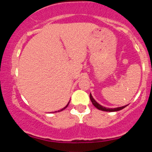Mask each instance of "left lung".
Listing matches in <instances>:
<instances>
[{
	"label": "left lung",
	"mask_w": 152,
	"mask_h": 152,
	"mask_svg": "<svg viewBox=\"0 0 152 152\" xmlns=\"http://www.w3.org/2000/svg\"><path fill=\"white\" fill-rule=\"evenodd\" d=\"M90 99L91 101L92 104H93V105L95 106L96 108H97V109L101 110V111H109V112H113V111H120V110L123 109L124 108L126 107V106H121V107H117V108H106L105 106H103L102 105H100V104H99V103H97L95 101V99L93 98V96H92L91 94H90Z\"/></svg>",
	"instance_id": "left-lung-1"
}]
</instances>
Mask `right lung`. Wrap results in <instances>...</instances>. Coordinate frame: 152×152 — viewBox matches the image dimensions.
<instances>
[{
    "mask_svg": "<svg viewBox=\"0 0 152 152\" xmlns=\"http://www.w3.org/2000/svg\"><path fill=\"white\" fill-rule=\"evenodd\" d=\"M69 103H68V104H67V105H66V106H65V107H64V108H63V109H61V110H58V112H59V111H63V110H64V109H66V107H67V106H69ZM55 112H57V111H55Z\"/></svg>",
    "mask_w": 152,
    "mask_h": 152,
    "instance_id": "add662e5",
    "label": "right lung"
}]
</instances>
